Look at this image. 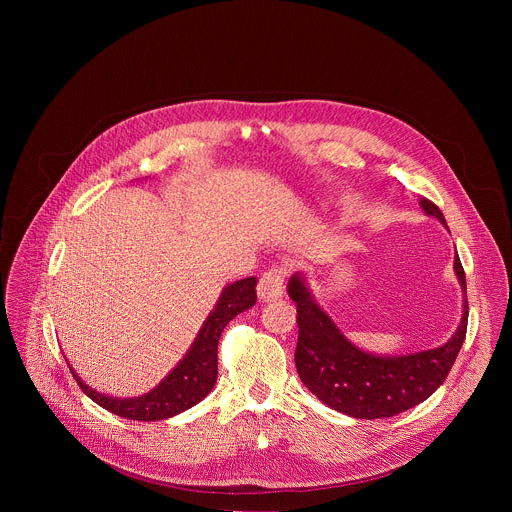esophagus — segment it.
I'll list each match as a JSON object with an SVG mask.
<instances>
[{
    "mask_svg": "<svg viewBox=\"0 0 512 512\" xmlns=\"http://www.w3.org/2000/svg\"><path fill=\"white\" fill-rule=\"evenodd\" d=\"M283 279H285V267L271 265L259 279L257 296L261 302H273L283 296Z\"/></svg>",
    "mask_w": 512,
    "mask_h": 512,
    "instance_id": "1",
    "label": "esophagus"
}]
</instances>
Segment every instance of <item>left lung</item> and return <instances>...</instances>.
<instances>
[{"mask_svg": "<svg viewBox=\"0 0 512 512\" xmlns=\"http://www.w3.org/2000/svg\"><path fill=\"white\" fill-rule=\"evenodd\" d=\"M419 206L446 225L442 210L431 200L421 198ZM454 271L466 294V275L458 253ZM287 294L298 308L296 369L302 383L322 403L356 419L393 417L423 403L446 381L466 338L468 302H464L458 330L446 344L411 354L377 356L360 350L338 330L316 304L302 273L291 275Z\"/></svg>", "mask_w": 512, "mask_h": 512, "instance_id": "8db88e82", "label": "left lung"}]
</instances>
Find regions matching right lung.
I'll use <instances>...</instances> for the list:
<instances>
[{"mask_svg":"<svg viewBox=\"0 0 512 512\" xmlns=\"http://www.w3.org/2000/svg\"><path fill=\"white\" fill-rule=\"evenodd\" d=\"M255 285H257L255 277H245L223 289L221 298H218L216 306L204 320L200 332L196 334V340L192 342L184 358L150 393H145L141 397H131V399L109 397V395L97 393L87 383H83L70 364L68 369L87 397H91L97 405H101L103 409L119 417L133 419V421H160V419L174 417L194 407L196 403H200L212 391L218 375V338H221L225 326L237 314L255 306L257 302Z\"/></svg>","mask_w":512,"mask_h":512,"instance_id":"obj_1","label":"right lung"}]
</instances>
